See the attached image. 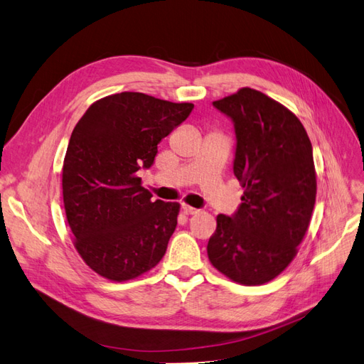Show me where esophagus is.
Masks as SVG:
<instances>
[{"mask_svg": "<svg viewBox=\"0 0 364 364\" xmlns=\"http://www.w3.org/2000/svg\"><path fill=\"white\" fill-rule=\"evenodd\" d=\"M182 209H183L185 214H197V213H200V209L193 208V206L186 205V203H182Z\"/></svg>", "mask_w": 364, "mask_h": 364, "instance_id": "34e87169", "label": "esophagus"}]
</instances>
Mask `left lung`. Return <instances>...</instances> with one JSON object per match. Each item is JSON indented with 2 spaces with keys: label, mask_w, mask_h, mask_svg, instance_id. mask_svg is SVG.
I'll return each instance as SVG.
<instances>
[{
  "label": "left lung",
  "mask_w": 364,
  "mask_h": 364,
  "mask_svg": "<svg viewBox=\"0 0 364 364\" xmlns=\"http://www.w3.org/2000/svg\"><path fill=\"white\" fill-rule=\"evenodd\" d=\"M235 126L234 174L245 188L235 215H217L208 258L243 285L274 279L310 226L317 182L311 141L290 109L252 87L214 102Z\"/></svg>",
  "instance_id": "1"
}]
</instances>
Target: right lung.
Masks as SVG:
<instances>
[{
	"instance_id": "add662e5",
	"label": "right lung",
	"mask_w": 364,
	"mask_h": 364,
	"mask_svg": "<svg viewBox=\"0 0 364 364\" xmlns=\"http://www.w3.org/2000/svg\"><path fill=\"white\" fill-rule=\"evenodd\" d=\"M193 107L119 92L94 102L75 124L62 167L63 206L75 250L100 277L135 279L165 255L181 205L153 202L136 173Z\"/></svg>"
}]
</instances>
